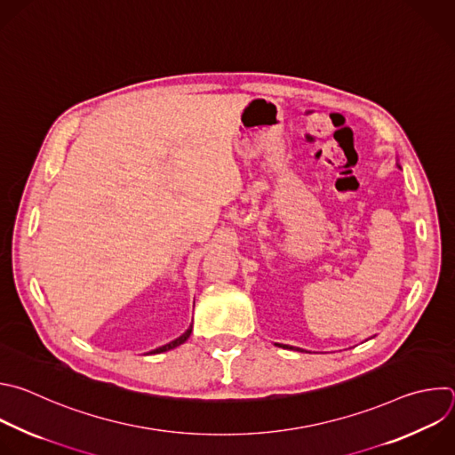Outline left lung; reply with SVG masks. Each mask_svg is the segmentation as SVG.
Returning a JSON list of instances; mask_svg holds the SVG:
<instances>
[{
  "mask_svg": "<svg viewBox=\"0 0 455 455\" xmlns=\"http://www.w3.org/2000/svg\"><path fill=\"white\" fill-rule=\"evenodd\" d=\"M398 164V163H396ZM400 166V164H398ZM275 346H280V347H285V349H296V351H305V349H301V347H294V346H289V344H278V342H275Z\"/></svg>",
  "mask_w": 455,
  "mask_h": 455,
  "instance_id": "1",
  "label": "left lung"
}]
</instances>
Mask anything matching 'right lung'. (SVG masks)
Masks as SVG:
<instances>
[{"mask_svg":"<svg viewBox=\"0 0 455 455\" xmlns=\"http://www.w3.org/2000/svg\"><path fill=\"white\" fill-rule=\"evenodd\" d=\"M192 335V324H190V328L180 335V337H177L175 340H172V342H168V344H164V346H159V347H156V349H152V351H148V353H163V351H168V349H173V347H177V346H180L183 342H187L188 340V337Z\"/></svg>","mask_w":455,"mask_h":455,"instance_id":"add662e5","label":"right lung"}]
</instances>
